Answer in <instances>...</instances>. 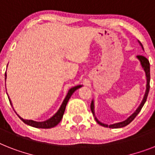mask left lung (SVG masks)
Segmentation results:
<instances>
[{"label":"left lung","mask_w":155,"mask_h":155,"mask_svg":"<svg viewBox=\"0 0 155 155\" xmlns=\"http://www.w3.org/2000/svg\"><path fill=\"white\" fill-rule=\"evenodd\" d=\"M140 45H141V44H140ZM142 46H143V45H142ZM137 57H138V59L140 60L141 64H142L143 69H144V71H145L146 76H147V90H146L145 95H144V98H143V101H142V103H141L140 106L138 107V109L136 110V111H135L134 114H132V115H130V116L127 119V120H125V121H123V122H121V123H114V124H112V125H107V124H104V123H102L101 122H99V120H98L96 117H95V121L97 122L99 125L103 126V127H109V128L123 127H125V126L128 125V124H129L130 123H131V122L134 120V118H135V117L138 115V114L140 112V110H142V108H143V105H144V104H145L146 101H147V96H148V93H149V91H150V63H149V60H147L145 56H138ZM91 110L92 113L94 114V115H95V112H94V103H93V101L91 102Z\"/></svg>","instance_id":"1"}]
</instances>
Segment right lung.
I'll return each instance as SVG.
<instances>
[{
    "mask_svg": "<svg viewBox=\"0 0 155 155\" xmlns=\"http://www.w3.org/2000/svg\"><path fill=\"white\" fill-rule=\"evenodd\" d=\"M5 76H6V73H5ZM81 85H79V86H75L72 88H71L69 90L68 93V95H67L66 98L64 99V102H63L62 105L60 107V108L59 109L56 114L55 115L51 117V119H49L48 120H46L45 122H36V121H33V120H27V119H22L21 117L19 116V118L25 123V124H28V125L29 126H32L33 127H36V128H51V127H54L55 126H56L58 123H60L61 121V119L63 118V115H64V110H65V107H66V105L68 104V102L69 99L71 97V95L73 94V92L75 91L76 89L80 88ZM9 102L10 104H11V101H10L9 99ZM12 105V104H11Z\"/></svg>",
    "mask_w": 155,
    "mask_h": 155,
    "instance_id": "1",
    "label": "right lung"
}]
</instances>
